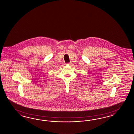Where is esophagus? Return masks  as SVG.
Segmentation results:
<instances>
[{"mask_svg": "<svg viewBox=\"0 0 134 134\" xmlns=\"http://www.w3.org/2000/svg\"><path fill=\"white\" fill-rule=\"evenodd\" d=\"M70 63H68V64H67V65H70Z\"/></svg>", "mask_w": 134, "mask_h": 134, "instance_id": "esophagus-1", "label": "esophagus"}]
</instances>
